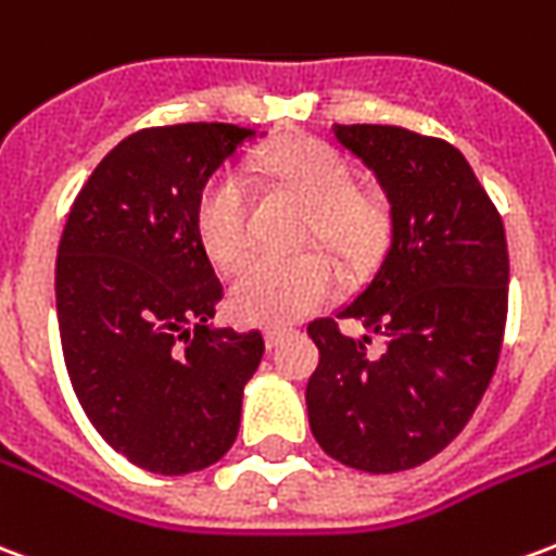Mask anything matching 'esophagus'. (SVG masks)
<instances>
[{
    "label": "esophagus",
    "mask_w": 556,
    "mask_h": 556,
    "mask_svg": "<svg viewBox=\"0 0 556 556\" xmlns=\"http://www.w3.org/2000/svg\"><path fill=\"white\" fill-rule=\"evenodd\" d=\"M289 330L286 327H265V342L274 349V345H279L282 342V337H286Z\"/></svg>",
    "instance_id": "34e87169"
}]
</instances>
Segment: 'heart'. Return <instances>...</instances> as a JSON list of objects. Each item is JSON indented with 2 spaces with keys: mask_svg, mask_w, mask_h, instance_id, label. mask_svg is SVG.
<instances>
[{
  "mask_svg": "<svg viewBox=\"0 0 556 556\" xmlns=\"http://www.w3.org/2000/svg\"><path fill=\"white\" fill-rule=\"evenodd\" d=\"M253 172L270 193L306 207L301 243L321 247L345 277H363L384 258L393 205L384 190L357 184V169L337 146L315 137L282 139L255 154ZM253 199L243 178L214 172L195 193L193 231L211 265L231 270L250 250ZM333 274L321 255L253 258L231 279V313L253 325H289L327 301Z\"/></svg>",
  "mask_w": 556,
  "mask_h": 556,
  "instance_id": "heart-1",
  "label": "heart"
}]
</instances>
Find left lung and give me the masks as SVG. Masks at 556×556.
Returning <instances> with one entry per match:
<instances>
[{"mask_svg": "<svg viewBox=\"0 0 556 556\" xmlns=\"http://www.w3.org/2000/svg\"><path fill=\"white\" fill-rule=\"evenodd\" d=\"M337 139L378 175L393 243L339 318L387 339H351L337 318L306 333L318 366L306 384L315 441L366 473L429 462L465 429L501 361L509 253L501 211L446 139L396 125H337Z\"/></svg>", "mask_w": 556, "mask_h": 556, "instance_id": "1", "label": "left lung"}]
</instances>
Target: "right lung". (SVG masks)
Instances as JSON below:
<instances>
[{
    "label": "right lung",
    "mask_w": 556,
    "mask_h": 556,
    "mask_svg": "<svg viewBox=\"0 0 556 556\" xmlns=\"http://www.w3.org/2000/svg\"><path fill=\"white\" fill-rule=\"evenodd\" d=\"M253 130L219 122L142 127L98 163L55 258L67 375L103 441L151 473H193L238 438L258 330H214L223 286L195 241L193 205Z\"/></svg>",
    "instance_id": "add662e5"
}]
</instances>
